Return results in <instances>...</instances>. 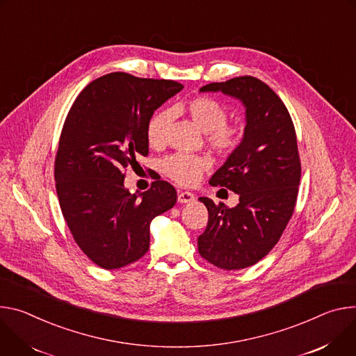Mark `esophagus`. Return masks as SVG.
<instances>
[{"mask_svg":"<svg viewBox=\"0 0 356 356\" xmlns=\"http://www.w3.org/2000/svg\"><path fill=\"white\" fill-rule=\"evenodd\" d=\"M195 200V195L189 191H179L178 192V202L179 204H188Z\"/></svg>","mask_w":356,"mask_h":356,"instance_id":"1","label":"esophagus"}]
</instances>
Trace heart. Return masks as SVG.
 <instances>
[{
    "label": "heart",
    "instance_id": "b5f03b06",
    "mask_svg": "<svg viewBox=\"0 0 356 356\" xmlns=\"http://www.w3.org/2000/svg\"><path fill=\"white\" fill-rule=\"evenodd\" d=\"M181 110L196 127L205 133L208 144L215 151L230 154L242 144V127L227 123V108L219 100L205 95L195 96L188 99L181 106ZM168 120L170 113L165 110H160L151 115L147 123V141L151 147L164 144ZM209 167L211 161L205 155L172 154L163 161L164 174L179 185H193L198 182L202 172Z\"/></svg>",
    "mask_w": 356,
    "mask_h": 356
}]
</instances>
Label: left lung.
Listing matches in <instances>:
<instances>
[{
    "mask_svg": "<svg viewBox=\"0 0 356 356\" xmlns=\"http://www.w3.org/2000/svg\"><path fill=\"white\" fill-rule=\"evenodd\" d=\"M201 92H222L246 108L242 144L209 184L239 195L227 208L200 198L209 219L198 238L200 254L223 270L256 264L275 246L294 212L301 163L290 113L282 99L253 76L209 83Z\"/></svg>",
    "mask_w": 356,
    "mask_h": 356,
    "instance_id": "8db88e82",
    "label": "left lung"
}]
</instances>
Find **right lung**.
I'll return each mask as SVG.
<instances>
[{"label": "right lung", "instance_id": "1", "mask_svg": "<svg viewBox=\"0 0 356 356\" xmlns=\"http://www.w3.org/2000/svg\"><path fill=\"white\" fill-rule=\"evenodd\" d=\"M184 86L124 72L90 82L73 102L55 158L59 205L74 242L99 267L120 268L149 248L151 220L177 202L165 181L137 195L124 170L148 154L147 123Z\"/></svg>", "mask_w": 356, "mask_h": 356}]
</instances>
